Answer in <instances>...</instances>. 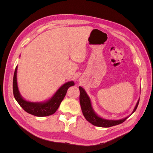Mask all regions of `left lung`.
<instances>
[{
  "label": "left lung",
  "instance_id": "obj_1",
  "mask_svg": "<svg viewBox=\"0 0 153 153\" xmlns=\"http://www.w3.org/2000/svg\"><path fill=\"white\" fill-rule=\"evenodd\" d=\"M80 90V103L83 115L86 119L87 121H89L94 126H98V127H103V128H108L115 125H118L119 124L123 123L124 121L130 116V115L135 112L136 110L138 103H139L140 98L138 99L137 103L134 108L132 113L128 115V116L124 117L121 119L119 120H110V119H106L103 117H101L97 114L92 108L91 100L89 98V96L87 95V92H85V89L82 87H79Z\"/></svg>",
  "mask_w": 153,
  "mask_h": 153
}]
</instances>
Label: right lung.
I'll return each mask as SVG.
<instances>
[{"mask_svg": "<svg viewBox=\"0 0 153 153\" xmlns=\"http://www.w3.org/2000/svg\"><path fill=\"white\" fill-rule=\"evenodd\" d=\"M17 69L16 67L13 76V91L15 100L25 112L38 117H45L53 114L58 109L60 104L65 97L68 88L75 85L73 81L63 84L49 100L43 102H31L27 101L21 96L17 83Z\"/></svg>", "mask_w": 153, "mask_h": 153, "instance_id": "add662e5", "label": "right lung"}]
</instances>
